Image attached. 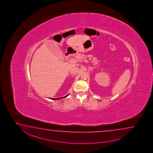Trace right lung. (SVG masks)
I'll use <instances>...</instances> for the list:
<instances>
[{"label": "right lung", "mask_w": 153, "mask_h": 153, "mask_svg": "<svg viewBox=\"0 0 153 153\" xmlns=\"http://www.w3.org/2000/svg\"><path fill=\"white\" fill-rule=\"evenodd\" d=\"M68 95V94L66 96H64V97H61V98H59V99H53V98H51L50 99H51V100H59V99H63V98H65L66 97H67V96Z\"/></svg>", "instance_id": "add662e5"}]
</instances>
